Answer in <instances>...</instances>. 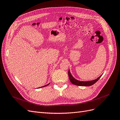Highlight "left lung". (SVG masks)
<instances>
[{
    "instance_id": "1",
    "label": "left lung",
    "mask_w": 120,
    "mask_h": 120,
    "mask_svg": "<svg viewBox=\"0 0 120 120\" xmlns=\"http://www.w3.org/2000/svg\"><path fill=\"white\" fill-rule=\"evenodd\" d=\"M68 77H69V79H70V80L72 84H74L76 86H92V85H94L95 83H96L98 80H99L101 76V75L99 78H97L96 79H94V80H93V81L83 82V81H78V80H77V79H75L71 75L70 70H69L68 71Z\"/></svg>"
}]
</instances>
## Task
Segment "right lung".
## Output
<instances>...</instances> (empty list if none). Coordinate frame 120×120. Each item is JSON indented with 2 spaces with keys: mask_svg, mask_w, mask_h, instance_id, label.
<instances>
[{
  "mask_svg": "<svg viewBox=\"0 0 120 120\" xmlns=\"http://www.w3.org/2000/svg\"><path fill=\"white\" fill-rule=\"evenodd\" d=\"M49 85V84H48V85H45V86H42L41 87V88H42V87H45V86H48Z\"/></svg>",
  "mask_w": 120,
  "mask_h": 120,
  "instance_id": "right-lung-1",
  "label": "right lung"
}]
</instances>
